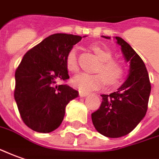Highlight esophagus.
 I'll return each mask as SVG.
<instances>
[{
  "label": "esophagus",
  "instance_id": "obj_1",
  "mask_svg": "<svg viewBox=\"0 0 159 159\" xmlns=\"http://www.w3.org/2000/svg\"><path fill=\"white\" fill-rule=\"evenodd\" d=\"M79 95L80 96L84 97V96H87V95H89V93H88V92H85V91H83V90H79Z\"/></svg>",
  "mask_w": 159,
  "mask_h": 159
}]
</instances>
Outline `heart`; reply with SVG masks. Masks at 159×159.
I'll use <instances>...</instances> for the list:
<instances>
[{"instance_id": "heart-1", "label": "heart", "mask_w": 159, "mask_h": 159, "mask_svg": "<svg viewBox=\"0 0 159 159\" xmlns=\"http://www.w3.org/2000/svg\"><path fill=\"white\" fill-rule=\"evenodd\" d=\"M91 49L101 59L96 71L100 73L88 74L82 73L72 79V84L76 88L84 91L99 89L105 85H114L118 83L124 76V66L120 61L113 59V52L106 45L95 43L91 45ZM65 64L69 71H78V59L76 48H71L65 57Z\"/></svg>"}]
</instances>
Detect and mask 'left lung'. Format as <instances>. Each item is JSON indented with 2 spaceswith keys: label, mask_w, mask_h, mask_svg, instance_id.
<instances>
[{
  "label": "left lung",
  "mask_w": 159,
  "mask_h": 159,
  "mask_svg": "<svg viewBox=\"0 0 159 159\" xmlns=\"http://www.w3.org/2000/svg\"><path fill=\"white\" fill-rule=\"evenodd\" d=\"M115 39L130 63L129 75L118 90L102 95L101 106L91 114L95 129L108 138L125 136L137 126L146 114L151 93L149 75L141 57L123 39Z\"/></svg>",
  "instance_id": "obj_1"
}]
</instances>
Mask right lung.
<instances>
[{
	"mask_svg": "<svg viewBox=\"0 0 159 159\" xmlns=\"http://www.w3.org/2000/svg\"><path fill=\"white\" fill-rule=\"evenodd\" d=\"M81 39L73 34H52L25 53L16 69L14 99L22 120L33 131L57 129L67 104L78 96V91L57 83L70 78L65 57Z\"/></svg>",
	"mask_w": 159,
	"mask_h": 159,
	"instance_id": "obj_1",
	"label": "right lung"
}]
</instances>
